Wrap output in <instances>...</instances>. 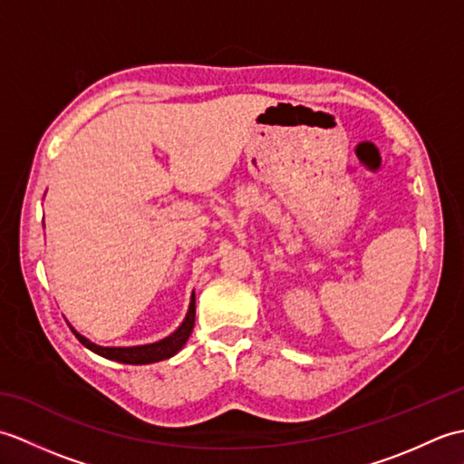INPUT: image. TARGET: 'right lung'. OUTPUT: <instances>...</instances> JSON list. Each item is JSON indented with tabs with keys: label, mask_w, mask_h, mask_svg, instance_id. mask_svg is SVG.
<instances>
[{
	"label": "right lung",
	"mask_w": 464,
	"mask_h": 464,
	"mask_svg": "<svg viewBox=\"0 0 464 464\" xmlns=\"http://www.w3.org/2000/svg\"><path fill=\"white\" fill-rule=\"evenodd\" d=\"M193 324H195V295L191 297L189 311H187V317L181 323V327L175 333H171L169 337H165V339L151 343V344H141V347H100V344L87 341L83 334H80L73 329L72 331L77 337V341L85 344L90 351L102 354V357H105V359L125 362V364H150V362H157V361L173 357V354L187 343V339H189Z\"/></svg>",
	"instance_id": "obj_1"
}]
</instances>
